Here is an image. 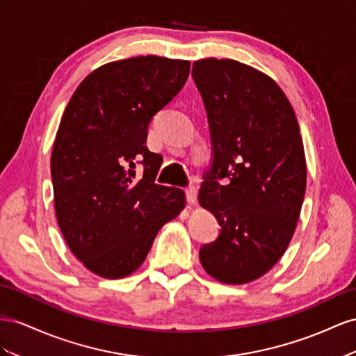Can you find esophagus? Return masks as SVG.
Instances as JSON below:
<instances>
[{
    "instance_id": "1",
    "label": "esophagus",
    "mask_w": 356,
    "mask_h": 356,
    "mask_svg": "<svg viewBox=\"0 0 356 356\" xmlns=\"http://www.w3.org/2000/svg\"><path fill=\"white\" fill-rule=\"evenodd\" d=\"M186 200L189 204H195L197 202V189L194 186L186 188Z\"/></svg>"
}]
</instances>
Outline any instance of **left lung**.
<instances>
[{"label":"left lung","instance_id":"1","mask_svg":"<svg viewBox=\"0 0 356 356\" xmlns=\"http://www.w3.org/2000/svg\"><path fill=\"white\" fill-rule=\"evenodd\" d=\"M192 77L213 145L198 201L222 227L200 261L213 279L245 285L276 266L297 228L307 184L300 125L279 85L257 68L206 58L192 64Z\"/></svg>","mask_w":356,"mask_h":356}]
</instances>
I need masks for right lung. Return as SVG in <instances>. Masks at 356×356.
<instances>
[{"mask_svg":"<svg viewBox=\"0 0 356 356\" xmlns=\"http://www.w3.org/2000/svg\"><path fill=\"white\" fill-rule=\"evenodd\" d=\"M191 63L155 55L101 65L60 118L50 156L55 213L73 255L104 279L145 262L158 231L185 209V192L155 184L162 156L147 127L184 88ZM144 175L135 176V164Z\"/></svg>","mask_w":356,"mask_h":356,"instance_id":"add662e5","label":"right lung"}]
</instances>
